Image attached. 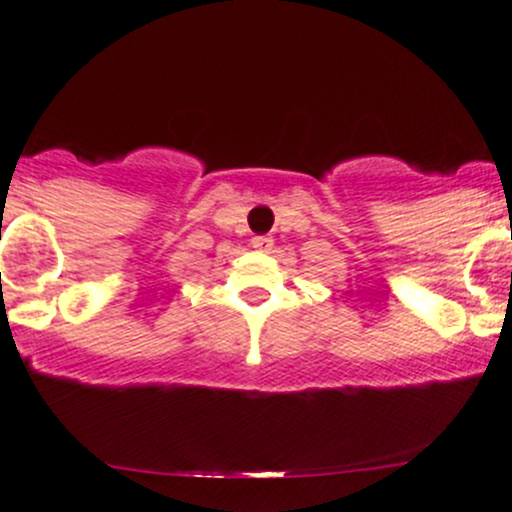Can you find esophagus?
<instances>
[{
	"label": "esophagus",
	"mask_w": 512,
	"mask_h": 512,
	"mask_svg": "<svg viewBox=\"0 0 512 512\" xmlns=\"http://www.w3.org/2000/svg\"><path fill=\"white\" fill-rule=\"evenodd\" d=\"M252 247H255V250H260V252H270L272 237H267V235L252 237Z\"/></svg>",
	"instance_id": "34e87169"
}]
</instances>
